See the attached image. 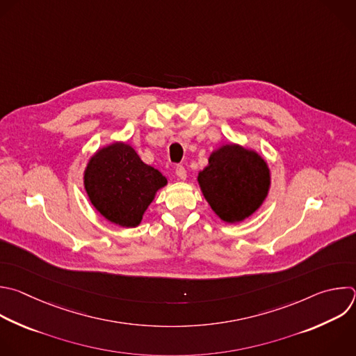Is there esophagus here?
Returning <instances> with one entry per match:
<instances>
[{"instance_id":"34e87169","label":"esophagus","mask_w":356,"mask_h":356,"mask_svg":"<svg viewBox=\"0 0 356 356\" xmlns=\"http://www.w3.org/2000/svg\"><path fill=\"white\" fill-rule=\"evenodd\" d=\"M176 176L180 179V180H186L187 179V172L183 166H177L176 168Z\"/></svg>"}]
</instances>
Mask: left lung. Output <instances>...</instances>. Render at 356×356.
I'll use <instances>...</instances> for the list:
<instances>
[{"label": "left lung", "instance_id": "8db88e82", "mask_svg": "<svg viewBox=\"0 0 356 356\" xmlns=\"http://www.w3.org/2000/svg\"><path fill=\"white\" fill-rule=\"evenodd\" d=\"M200 190L216 216L239 223L252 216L266 201L271 187L267 161L254 149L239 144H222L198 172Z\"/></svg>", "mask_w": 356, "mask_h": 356}]
</instances>
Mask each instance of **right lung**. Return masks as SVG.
<instances>
[{"mask_svg":"<svg viewBox=\"0 0 356 356\" xmlns=\"http://www.w3.org/2000/svg\"><path fill=\"white\" fill-rule=\"evenodd\" d=\"M168 179L141 161L123 141L99 148L88 161L83 187L90 204L108 222L136 227Z\"/></svg>","mask_w":356,"mask_h":356,"instance_id":"right-lung-1","label":"right lung"}]
</instances>
